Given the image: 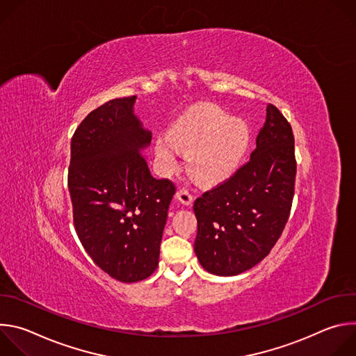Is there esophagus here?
I'll return each instance as SVG.
<instances>
[{"mask_svg": "<svg viewBox=\"0 0 356 356\" xmlns=\"http://www.w3.org/2000/svg\"><path fill=\"white\" fill-rule=\"evenodd\" d=\"M177 198L183 202L184 206H191V202L194 201V197H193V194L187 190V188H180L179 191H177Z\"/></svg>", "mask_w": 356, "mask_h": 356, "instance_id": "1", "label": "esophagus"}]
</instances>
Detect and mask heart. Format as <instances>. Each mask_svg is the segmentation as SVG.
<instances>
[{"instance_id":"heart-1","label":"heart","mask_w":356,"mask_h":356,"mask_svg":"<svg viewBox=\"0 0 356 356\" xmlns=\"http://www.w3.org/2000/svg\"><path fill=\"white\" fill-rule=\"evenodd\" d=\"M250 129L245 120L228 117L213 104L197 107L183 115L156 143V154L166 169L176 166V152H187L190 172L202 181L227 177L242 159Z\"/></svg>"}]
</instances>
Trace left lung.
Masks as SVG:
<instances>
[{"label": "left lung", "mask_w": 356, "mask_h": 356, "mask_svg": "<svg viewBox=\"0 0 356 356\" xmlns=\"http://www.w3.org/2000/svg\"><path fill=\"white\" fill-rule=\"evenodd\" d=\"M296 170L291 127L269 104L250 159L194 201V252L202 268L234 276L269 255L290 216Z\"/></svg>", "instance_id": "8db88e82"}]
</instances>
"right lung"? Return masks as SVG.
Masks as SVG:
<instances>
[{
	"label": "right lung",
	"mask_w": 356,
	"mask_h": 356,
	"mask_svg": "<svg viewBox=\"0 0 356 356\" xmlns=\"http://www.w3.org/2000/svg\"><path fill=\"white\" fill-rule=\"evenodd\" d=\"M135 95L91 111L70 145L67 184L77 236L111 277L134 283L154 273L169 204L168 179L150 175L142 149L152 134L134 114Z\"/></svg>",
	"instance_id": "right-lung-1"
}]
</instances>
